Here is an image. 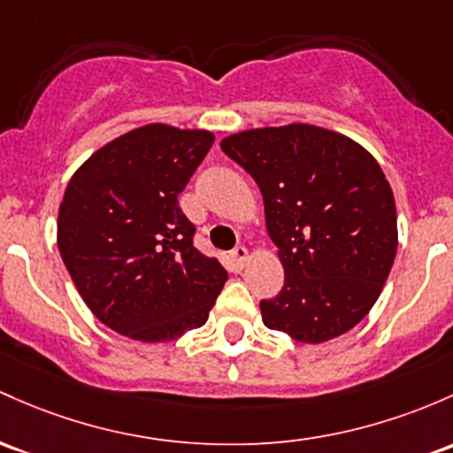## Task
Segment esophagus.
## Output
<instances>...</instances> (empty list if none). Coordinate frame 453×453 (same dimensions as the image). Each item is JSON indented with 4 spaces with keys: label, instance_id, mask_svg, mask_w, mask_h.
I'll list each match as a JSON object with an SVG mask.
<instances>
[{
    "label": "esophagus",
    "instance_id": "esophagus-1",
    "mask_svg": "<svg viewBox=\"0 0 453 453\" xmlns=\"http://www.w3.org/2000/svg\"><path fill=\"white\" fill-rule=\"evenodd\" d=\"M230 256H232V262H234V266L238 268V271H241V268L245 266L247 257H250V251H247V247L238 245V247H234V250H232Z\"/></svg>",
    "mask_w": 453,
    "mask_h": 453
}]
</instances>
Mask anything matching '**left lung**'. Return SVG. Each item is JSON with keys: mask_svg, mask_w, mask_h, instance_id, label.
Listing matches in <instances>:
<instances>
[{"mask_svg": "<svg viewBox=\"0 0 453 453\" xmlns=\"http://www.w3.org/2000/svg\"><path fill=\"white\" fill-rule=\"evenodd\" d=\"M221 150L260 187L286 273L280 295L260 301L265 325L305 344L350 331L397 250L394 193L374 157L310 124L236 133Z\"/></svg>", "mask_w": 453, "mask_h": 453, "instance_id": "obj_1", "label": "left lung"}]
</instances>
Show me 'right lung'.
<instances>
[{
  "label": "right lung",
  "mask_w": 453,
  "mask_h": 453,
  "mask_svg": "<svg viewBox=\"0 0 453 453\" xmlns=\"http://www.w3.org/2000/svg\"><path fill=\"white\" fill-rule=\"evenodd\" d=\"M215 135L148 124L94 152L68 182L58 247L79 295L109 329L165 342L208 320L227 273L193 245L178 193Z\"/></svg>",
  "instance_id": "right-lung-1"
}]
</instances>
